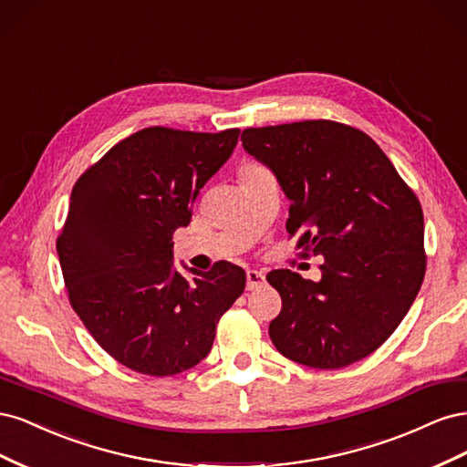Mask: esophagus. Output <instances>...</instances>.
<instances>
[{
    "mask_svg": "<svg viewBox=\"0 0 467 467\" xmlns=\"http://www.w3.org/2000/svg\"><path fill=\"white\" fill-rule=\"evenodd\" d=\"M265 285V275L255 268H249L247 271V290H257Z\"/></svg>",
    "mask_w": 467,
    "mask_h": 467,
    "instance_id": "esophagus-1",
    "label": "esophagus"
}]
</instances>
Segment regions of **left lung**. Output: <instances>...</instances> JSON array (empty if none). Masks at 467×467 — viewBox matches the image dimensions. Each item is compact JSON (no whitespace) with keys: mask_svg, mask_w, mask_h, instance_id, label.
Wrapping results in <instances>:
<instances>
[{"mask_svg":"<svg viewBox=\"0 0 467 467\" xmlns=\"http://www.w3.org/2000/svg\"><path fill=\"white\" fill-rule=\"evenodd\" d=\"M244 148L290 201L286 230L323 257L321 278L288 268L266 275L282 298L271 321L280 355L312 368H343L398 329L425 278V220L370 136L331 120L247 129Z\"/></svg>","mask_w":467,"mask_h":467,"instance_id":"1","label":"left lung"}]
</instances>
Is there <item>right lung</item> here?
<instances>
[{
    "label": "right lung",
    "mask_w": 467,
    "mask_h": 467,
    "mask_svg": "<svg viewBox=\"0 0 467 467\" xmlns=\"http://www.w3.org/2000/svg\"><path fill=\"white\" fill-rule=\"evenodd\" d=\"M239 130L144 129L110 148L69 196L58 259L76 314L112 358L148 376L199 364L216 325L244 294L245 271L173 263L175 230L196 194L230 160Z\"/></svg>",
    "instance_id": "right-lung-1"
}]
</instances>
